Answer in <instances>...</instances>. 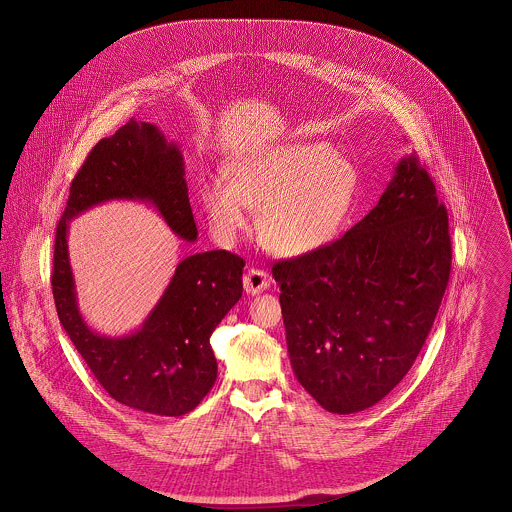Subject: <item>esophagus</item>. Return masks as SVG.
<instances>
[{
  "mask_svg": "<svg viewBox=\"0 0 512 512\" xmlns=\"http://www.w3.org/2000/svg\"><path fill=\"white\" fill-rule=\"evenodd\" d=\"M242 282H244V290H246V293H250V295L262 293L270 288L268 274L264 270H256V268H250Z\"/></svg>",
  "mask_w": 512,
  "mask_h": 512,
  "instance_id": "obj_1",
  "label": "esophagus"
}]
</instances>
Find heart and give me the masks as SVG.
I'll return each instance as SVG.
<instances>
[{"label":"heart","instance_id":"1","mask_svg":"<svg viewBox=\"0 0 512 512\" xmlns=\"http://www.w3.org/2000/svg\"><path fill=\"white\" fill-rule=\"evenodd\" d=\"M228 181L209 179L201 203L211 232L234 242L258 209V234L282 256L327 246L347 219L359 185L355 165L327 144H286L248 151L226 165Z\"/></svg>","mask_w":512,"mask_h":512}]
</instances>
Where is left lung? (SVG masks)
I'll return each mask as SVG.
<instances>
[{
    "label": "left lung",
    "mask_w": 512,
    "mask_h": 512,
    "mask_svg": "<svg viewBox=\"0 0 512 512\" xmlns=\"http://www.w3.org/2000/svg\"><path fill=\"white\" fill-rule=\"evenodd\" d=\"M449 270L447 211L418 157L406 155L365 219L272 268L299 384L333 414L380 402L420 355Z\"/></svg>",
    "instance_id": "1"
}]
</instances>
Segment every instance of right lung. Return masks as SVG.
Segmentation results:
<instances>
[{
    "instance_id": "1",
    "label": "right lung",
    "mask_w": 512,
    "mask_h": 512,
    "mask_svg": "<svg viewBox=\"0 0 512 512\" xmlns=\"http://www.w3.org/2000/svg\"><path fill=\"white\" fill-rule=\"evenodd\" d=\"M108 201L149 203L185 242L197 240L185 161L157 126L130 120L88 153L57 226L53 295L61 325L104 390L124 406L157 416L195 410L217 380L211 335L242 297L244 260L211 250L181 260L142 327L96 333L78 309L69 222Z\"/></svg>"
}]
</instances>
